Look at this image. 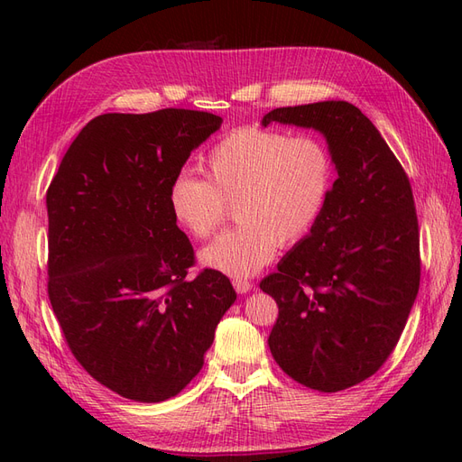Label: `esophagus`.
Returning <instances> with one entry per match:
<instances>
[{"label":"esophagus","instance_id":"1","mask_svg":"<svg viewBox=\"0 0 462 462\" xmlns=\"http://www.w3.org/2000/svg\"><path fill=\"white\" fill-rule=\"evenodd\" d=\"M233 287L236 292H241V295H245V292H248L250 289H253V283L248 282V279H233Z\"/></svg>","mask_w":462,"mask_h":462}]
</instances>
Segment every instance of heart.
I'll list each match as a JSON object with an SVG mask.
<instances>
[{"label":"heart","instance_id":"1","mask_svg":"<svg viewBox=\"0 0 462 462\" xmlns=\"http://www.w3.org/2000/svg\"><path fill=\"white\" fill-rule=\"evenodd\" d=\"M204 173L171 179L170 214L192 239H208L235 206L241 226L204 246L200 260L226 275L250 277L273 260L279 245H297L314 229L333 190L335 160L316 134L239 127L209 150Z\"/></svg>","mask_w":462,"mask_h":462}]
</instances>
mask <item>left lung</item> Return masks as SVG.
<instances>
[{"label":"left lung","mask_w":462,"mask_h":462,"mask_svg":"<svg viewBox=\"0 0 462 462\" xmlns=\"http://www.w3.org/2000/svg\"><path fill=\"white\" fill-rule=\"evenodd\" d=\"M324 133L337 179L310 235L262 279L277 302L270 351L292 380L335 393L395 351L420 287L411 180L372 121L348 102L277 107L263 125Z\"/></svg>","instance_id":"obj_1"}]
</instances>
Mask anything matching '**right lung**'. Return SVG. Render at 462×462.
<instances>
[{
	"instance_id": "add662e5",
	"label": "right lung",
	"mask_w": 462,
	"mask_h": 462,
	"mask_svg": "<svg viewBox=\"0 0 462 462\" xmlns=\"http://www.w3.org/2000/svg\"><path fill=\"white\" fill-rule=\"evenodd\" d=\"M221 123L179 107L97 116L46 192L53 314L79 365L125 399L180 393L236 299L221 272L189 277L194 248L167 208L171 179Z\"/></svg>"
}]
</instances>
